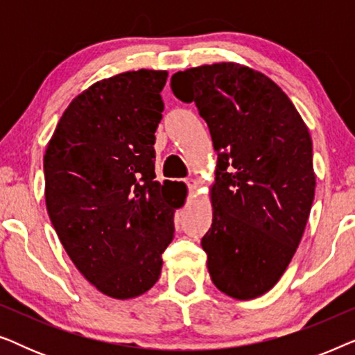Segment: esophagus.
<instances>
[{
	"instance_id": "obj_1",
	"label": "esophagus",
	"mask_w": 355,
	"mask_h": 355,
	"mask_svg": "<svg viewBox=\"0 0 355 355\" xmlns=\"http://www.w3.org/2000/svg\"><path fill=\"white\" fill-rule=\"evenodd\" d=\"M186 184H187V187H189V192H193V191H197V187H198V182L196 181V179H187L186 181Z\"/></svg>"
}]
</instances>
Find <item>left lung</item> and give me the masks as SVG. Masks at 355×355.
<instances>
[{
    "label": "left lung",
    "instance_id": "left-lung-1",
    "mask_svg": "<svg viewBox=\"0 0 355 355\" xmlns=\"http://www.w3.org/2000/svg\"><path fill=\"white\" fill-rule=\"evenodd\" d=\"M171 89L196 103L218 153L208 273L230 297H259L293 260L313 203L307 125L281 87L236 62L176 72Z\"/></svg>",
    "mask_w": 355,
    "mask_h": 355
}]
</instances>
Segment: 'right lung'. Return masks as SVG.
Listing matches in <instances>:
<instances>
[{
    "label": "right lung",
    "mask_w": 355,
    "mask_h": 355,
    "mask_svg": "<svg viewBox=\"0 0 355 355\" xmlns=\"http://www.w3.org/2000/svg\"><path fill=\"white\" fill-rule=\"evenodd\" d=\"M166 77L139 69L89 87L62 113L43 158L51 225L77 270L113 299L157 283L184 203L155 181Z\"/></svg>",
    "instance_id": "add662e5"
}]
</instances>
